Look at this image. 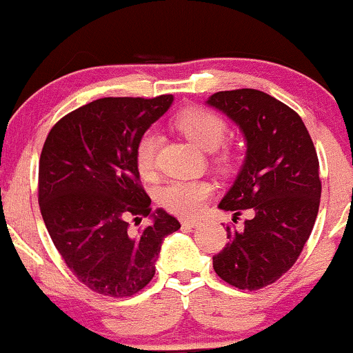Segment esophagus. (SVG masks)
Instances as JSON below:
<instances>
[{
  "instance_id": "esophagus-1",
  "label": "esophagus",
  "mask_w": 353,
  "mask_h": 353,
  "mask_svg": "<svg viewBox=\"0 0 353 353\" xmlns=\"http://www.w3.org/2000/svg\"><path fill=\"white\" fill-rule=\"evenodd\" d=\"M181 224L188 225V228H196V225L201 224V221L199 219H194V217H184V219H181Z\"/></svg>"
}]
</instances>
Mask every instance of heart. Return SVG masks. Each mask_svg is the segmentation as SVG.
Returning a JSON list of instances; mask_svg holds the SVG:
<instances>
[{"mask_svg":"<svg viewBox=\"0 0 353 353\" xmlns=\"http://www.w3.org/2000/svg\"><path fill=\"white\" fill-rule=\"evenodd\" d=\"M177 128L204 151H216L217 163H229L228 149H217L228 136V124L216 112L204 108L184 109L176 117ZM161 137L156 131H148L137 141L134 149L136 165L141 174L151 176L156 169L157 148ZM212 192L210 182L204 179H171L159 189V202L165 209L179 216H194L204 208Z\"/></svg>","mask_w":353,"mask_h":353,"instance_id":"b5f03b06","label":"heart"}]
</instances>
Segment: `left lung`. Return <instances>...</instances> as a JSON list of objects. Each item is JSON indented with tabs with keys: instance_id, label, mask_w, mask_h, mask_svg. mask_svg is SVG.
<instances>
[{
	"instance_id": "obj_1",
	"label": "left lung",
	"mask_w": 353,
	"mask_h": 353,
	"mask_svg": "<svg viewBox=\"0 0 353 353\" xmlns=\"http://www.w3.org/2000/svg\"><path fill=\"white\" fill-rule=\"evenodd\" d=\"M209 106L239 125L247 143L241 172L219 208L250 209L244 229L228 225L229 242L212 257L222 281L242 290L274 283L295 264L317 219L319 157L301 116L257 89L219 91Z\"/></svg>"
}]
</instances>
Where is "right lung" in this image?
Listing matches in <instances>:
<instances>
[{"label":"right lung","mask_w":353,"mask_h":353,"mask_svg":"<svg viewBox=\"0 0 353 353\" xmlns=\"http://www.w3.org/2000/svg\"><path fill=\"white\" fill-rule=\"evenodd\" d=\"M171 94L103 98L52 125L39 157L38 201L52 244L79 282L109 297H131L156 272L164 237L179 221L157 209L139 184V137L171 108ZM151 216L137 233L127 219Z\"/></svg>","instance_id":"right-lung-1"}]
</instances>
